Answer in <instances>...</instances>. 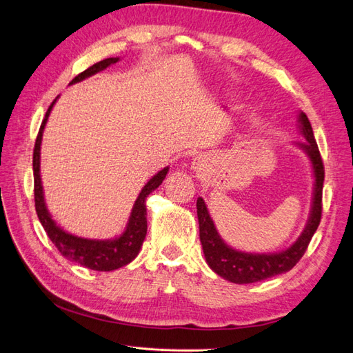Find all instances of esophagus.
<instances>
[{"instance_id":"obj_1","label":"esophagus","mask_w":353,"mask_h":353,"mask_svg":"<svg viewBox=\"0 0 353 353\" xmlns=\"http://www.w3.org/2000/svg\"><path fill=\"white\" fill-rule=\"evenodd\" d=\"M194 164H195L196 167H201V165H203V159H201V158H195Z\"/></svg>"}]
</instances>
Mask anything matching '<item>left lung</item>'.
Listing matches in <instances>:
<instances>
[{
    "label": "left lung",
    "instance_id": "8db88e82",
    "mask_svg": "<svg viewBox=\"0 0 353 353\" xmlns=\"http://www.w3.org/2000/svg\"><path fill=\"white\" fill-rule=\"evenodd\" d=\"M298 126H300V132L305 137V141L296 144L298 148H301L307 153V157L312 161L314 189L309 222H307L301 236L298 237L294 245L282 252H276V254H248V252L232 249L221 239L203 198L200 196L196 200L200 241L207 264H209L216 274L223 277L225 280H230L232 283H255L259 282V280L286 273V271L294 268L304 255L313 234L319 227L322 216V188L325 177L323 162L318 144H316L314 140L309 117L303 112L298 114Z\"/></svg>",
    "mask_w": 353,
    "mask_h": 353
}]
</instances>
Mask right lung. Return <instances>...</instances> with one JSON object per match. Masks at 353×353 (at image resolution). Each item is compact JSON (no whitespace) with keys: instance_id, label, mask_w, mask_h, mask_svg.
I'll return each instance as SVG.
<instances>
[{"instance_id":"obj_1","label":"right lung","mask_w":353,"mask_h":353,"mask_svg":"<svg viewBox=\"0 0 353 353\" xmlns=\"http://www.w3.org/2000/svg\"><path fill=\"white\" fill-rule=\"evenodd\" d=\"M117 61H119V58H107L97 62V64H94L92 67L85 70L83 73L76 76L73 80H71L70 85L82 82L83 79L97 74L98 71H103L107 67H110L112 64H116ZM57 99H53V103L48 108L46 116H44V119L41 122L37 140H35V146H34L32 170H34L35 212H37V216L43 225L44 231H46L49 239L61 252L62 256H65L67 259L73 261V263H77L80 265L95 270V271H113L116 268H121L126 264H130L131 261L139 255L140 248L148 232L146 198L150 192L155 191V189L162 183V180L165 179L168 173V167L158 171V173L143 186L141 192L139 194L137 200L134 203L128 223H126V228L119 237H116L113 240H90V239H82V237L73 236V234L64 231L61 227H58L55 221L52 219V216L46 207V203H44V194H43L41 177H40L41 137H43L44 126H46L49 114L52 112L53 105H55Z\"/></svg>"}]
</instances>
